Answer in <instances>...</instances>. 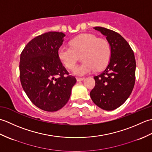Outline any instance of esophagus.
<instances>
[{
  "label": "esophagus",
  "mask_w": 152,
  "mask_h": 152,
  "mask_svg": "<svg viewBox=\"0 0 152 152\" xmlns=\"http://www.w3.org/2000/svg\"><path fill=\"white\" fill-rule=\"evenodd\" d=\"M84 79H85L84 78H76L77 81H78V82H81V81H83V80H84Z\"/></svg>",
  "instance_id": "1"
}]
</instances>
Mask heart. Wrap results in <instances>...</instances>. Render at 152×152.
Wrapping results in <instances>:
<instances>
[{"mask_svg": "<svg viewBox=\"0 0 152 152\" xmlns=\"http://www.w3.org/2000/svg\"><path fill=\"white\" fill-rule=\"evenodd\" d=\"M83 53L81 65L74 70V74L83 76L96 69H103L109 62L111 50L108 41L98 38L90 33L82 34L70 41V46H61L57 51L58 57L67 69H73L78 61L77 54Z\"/></svg>", "mask_w": 152, "mask_h": 152, "instance_id": "1", "label": "heart"}]
</instances>
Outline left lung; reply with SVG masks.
I'll return each mask as SVG.
<instances>
[{
  "label": "left lung",
  "instance_id": "1",
  "mask_svg": "<svg viewBox=\"0 0 152 152\" xmlns=\"http://www.w3.org/2000/svg\"><path fill=\"white\" fill-rule=\"evenodd\" d=\"M106 37L110 46V59L102 73L94 76L95 88L90 96L95 104L105 110H113L126 101L135 83L136 61L133 50L116 32L95 27Z\"/></svg>",
  "mask_w": 152,
  "mask_h": 152
}]
</instances>
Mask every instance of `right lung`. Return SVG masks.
<instances>
[{"mask_svg": "<svg viewBox=\"0 0 152 152\" xmlns=\"http://www.w3.org/2000/svg\"><path fill=\"white\" fill-rule=\"evenodd\" d=\"M64 37L59 32L39 35L25 46L20 56L22 88L31 101L44 111L62 108L76 82L58 57L57 51Z\"/></svg>", "mask_w": 152, "mask_h": 152, "instance_id": "right-lung-1", "label": "right lung"}]
</instances>
